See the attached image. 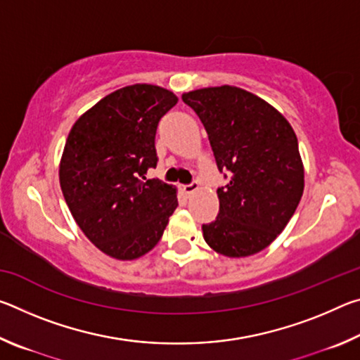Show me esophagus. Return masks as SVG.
<instances>
[{"instance_id":"1","label":"esophagus","mask_w":360,"mask_h":360,"mask_svg":"<svg viewBox=\"0 0 360 360\" xmlns=\"http://www.w3.org/2000/svg\"><path fill=\"white\" fill-rule=\"evenodd\" d=\"M195 191H198V182H191V184L181 186V192L184 195H192Z\"/></svg>"}]
</instances>
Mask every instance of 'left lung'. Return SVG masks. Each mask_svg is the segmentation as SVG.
<instances>
[{
	"label": "left lung",
	"mask_w": 360,
	"mask_h": 360,
	"mask_svg": "<svg viewBox=\"0 0 360 360\" xmlns=\"http://www.w3.org/2000/svg\"><path fill=\"white\" fill-rule=\"evenodd\" d=\"M202 120L219 172V214L203 238L227 257H248L270 246L294 216L304 187L295 131L281 112L251 92L221 85L182 94ZM227 178V174H224Z\"/></svg>",
	"instance_id": "obj_1"
}]
</instances>
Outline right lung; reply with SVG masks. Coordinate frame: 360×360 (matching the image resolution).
<instances>
[{"instance_id": "right-lung-1", "label": "right lung", "mask_w": 360, "mask_h": 360, "mask_svg": "<svg viewBox=\"0 0 360 360\" xmlns=\"http://www.w3.org/2000/svg\"><path fill=\"white\" fill-rule=\"evenodd\" d=\"M178 96L150 84L119 89L76 120L60 160V187L84 235L101 252L133 260L160 241L176 187L146 179L155 131Z\"/></svg>"}]
</instances>
